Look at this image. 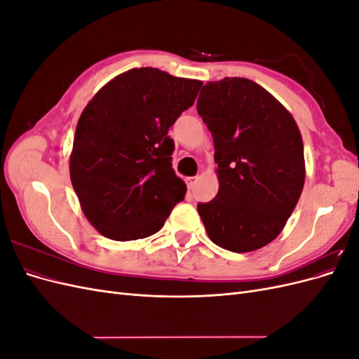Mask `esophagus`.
<instances>
[{
    "mask_svg": "<svg viewBox=\"0 0 359 359\" xmlns=\"http://www.w3.org/2000/svg\"><path fill=\"white\" fill-rule=\"evenodd\" d=\"M196 181H198V177H189V178H186L189 190H193V187H194V184H196Z\"/></svg>",
    "mask_w": 359,
    "mask_h": 359,
    "instance_id": "34e87169",
    "label": "esophagus"
}]
</instances>
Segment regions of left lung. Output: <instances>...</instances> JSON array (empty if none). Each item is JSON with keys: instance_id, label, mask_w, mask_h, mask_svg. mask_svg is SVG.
I'll return each instance as SVG.
<instances>
[{"instance_id": "8db88e82", "label": "left lung", "mask_w": 359, "mask_h": 359, "mask_svg": "<svg viewBox=\"0 0 359 359\" xmlns=\"http://www.w3.org/2000/svg\"><path fill=\"white\" fill-rule=\"evenodd\" d=\"M196 107L219 166V193L198 203L205 231L229 252H255L280 235L301 196L299 128L274 95L245 78L205 83Z\"/></svg>"}]
</instances>
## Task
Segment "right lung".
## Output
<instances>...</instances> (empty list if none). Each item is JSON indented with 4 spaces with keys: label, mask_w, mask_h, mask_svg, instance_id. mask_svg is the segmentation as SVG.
<instances>
[{
    "label": "right lung",
    "mask_w": 359,
    "mask_h": 359,
    "mask_svg": "<svg viewBox=\"0 0 359 359\" xmlns=\"http://www.w3.org/2000/svg\"><path fill=\"white\" fill-rule=\"evenodd\" d=\"M202 81L153 67L118 74L97 91L76 126L70 180L88 222L114 241L158 232L184 199L172 169L169 127L194 103Z\"/></svg>",
    "instance_id": "obj_1"
}]
</instances>
